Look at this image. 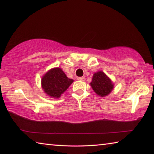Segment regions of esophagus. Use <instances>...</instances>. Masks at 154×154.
Instances as JSON below:
<instances>
[{
  "instance_id": "34e87169",
  "label": "esophagus",
  "mask_w": 154,
  "mask_h": 154,
  "mask_svg": "<svg viewBox=\"0 0 154 154\" xmlns=\"http://www.w3.org/2000/svg\"><path fill=\"white\" fill-rule=\"evenodd\" d=\"M77 79L78 81H84V80H85L84 77H77Z\"/></svg>"
}]
</instances>
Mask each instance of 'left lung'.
<instances>
[{"label":"left lung","instance_id":"1","mask_svg":"<svg viewBox=\"0 0 154 154\" xmlns=\"http://www.w3.org/2000/svg\"><path fill=\"white\" fill-rule=\"evenodd\" d=\"M90 85L96 94L101 97L109 95L113 89V82L103 71H98L94 74Z\"/></svg>","mask_w":154,"mask_h":154}]
</instances>
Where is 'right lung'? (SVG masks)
<instances>
[{"label": "right lung", "instance_id": "add662e5", "mask_svg": "<svg viewBox=\"0 0 154 154\" xmlns=\"http://www.w3.org/2000/svg\"><path fill=\"white\" fill-rule=\"evenodd\" d=\"M73 80L66 77L60 68H54L43 75L41 85L45 94L51 98H59Z\"/></svg>", "mask_w": 154, "mask_h": 154}]
</instances>
